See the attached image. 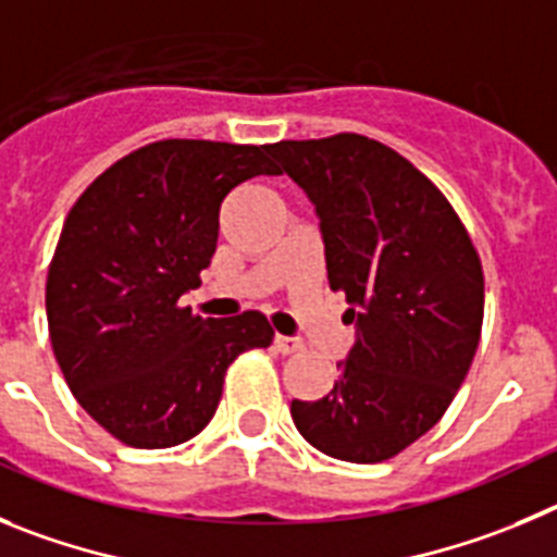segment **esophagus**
<instances>
[{
  "label": "esophagus",
  "instance_id": "1",
  "mask_svg": "<svg viewBox=\"0 0 557 557\" xmlns=\"http://www.w3.org/2000/svg\"><path fill=\"white\" fill-rule=\"evenodd\" d=\"M274 347H277V352L283 355H290V352H299L302 349V341L299 338H290V335H274Z\"/></svg>",
  "mask_w": 557,
  "mask_h": 557
}]
</instances>
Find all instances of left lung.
I'll list each match as a JSON object with an SVG mask.
<instances>
[{"instance_id":"left-lung-1","label":"left lung","mask_w":557,"mask_h":557,"mask_svg":"<svg viewBox=\"0 0 557 557\" xmlns=\"http://www.w3.org/2000/svg\"><path fill=\"white\" fill-rule=\"evenodd\" d=\"M313 202L355 344L327 397L290 403L308 444L380 463L422 438L458 394L483 327V267L447 197L366 135L269 147Z\"/></svg>"}]
</instances>
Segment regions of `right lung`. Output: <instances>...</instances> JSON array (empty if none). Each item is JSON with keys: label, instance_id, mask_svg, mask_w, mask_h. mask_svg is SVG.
Here are the masks:
<instances>
[{"label": "right lung", "instance_id": "add662e5", "mask_svg": "<svg viewBox=\"0 0 557 557\" xmlns=\"http://www.w3.org/2000/svg\"><path fill=\"white\" fill-rule=\"evenodd\" d=\"M267 154L154 141L116 160L69 210L47 277L49 338L74 399L127 447L194 438L216 413L227 366L272 344L258 310L202 319L177 305L216 252L224 197L280 174Z\"/></svg>", "mask_w": 557, "mask_h": 557}]
</instances>
